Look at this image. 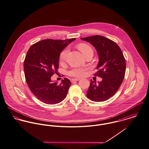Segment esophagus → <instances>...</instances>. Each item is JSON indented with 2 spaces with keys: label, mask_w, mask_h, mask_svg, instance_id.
<instances>
[{
  "label": "esophagus",
  "mask_w": 149,
  "mask_h": 149,
  "mask_svg": "<svg viewBox=\"0 0 149 149\" xmlns=\"http://www.w3.org/2000/svg\"><path fill=\"white\" fill-rule=\"evenodd\" d=\"M80 80V79H73L71 80V82H73L74 81H78Z\"/></svg>",
  "instance_id": "obj_1"
}]
</instances>
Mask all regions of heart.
I'll list each match as a JSON object with an SVG mask.
<instances>
[{
  "instance_id": "b5f03b06",
  "label": "heart",
  "mask_w": 149,
  "mask_h": 149,
  "mask_svg": "<svg viewBox=\"0 0 149 149\" xmlns=\"http://www.w3.org/2000/svg\"><path fill=\"white\" fill-rule=\"evenodd\" d=\"M78 48L81 51V53L84 56L85 54L89 53V52H93V50L91 48L90 46L88 45L81 43L78 45ZM68 49H64L60 54V61L61 62H63L65 60L67 55L68 54ZM86 69L85 68H75L72 69L69 72V74L71 76L75 77H81L86 74Z\"/></svg>"
}]
</instances>
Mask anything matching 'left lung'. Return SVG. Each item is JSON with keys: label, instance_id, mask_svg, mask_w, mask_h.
<instances>
[{"label": "left lung", "instance_id": "1", "mask_svg": "<svg viewBox=\"0 0 149 149\" xmlns=\"http://www.w3.org/2000/svg\"><path fill=\"white\" fill-rule=\"evenodd\" d=\"M95 47L98 56V71L95 76L102 79L101 82L91 80L86 96L92 101L101 102L115 95L123 80L126 61L122 51L113 41L102 36L81 38Z\"/></svg>", "mask_w": 149, "mask_h": 149}]
</instances>
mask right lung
Wrapping results in <instances>:
<instances>
[{"instance_id": "obj_1", "label": "right lung", "mask_w": 149, "mask_h": 149, "mask_svg": "<svg viewBox=\"0 0 149 149\" xmlns=\"http://www.w3.org/2000/svg\"><path fill=\"white\" fill-rule=\"evenodd\" d=\"M75 39H46L33 44L28 49L24 61L26 80L32 93L41 102L54 105L67 97L70 80L65 78L58 84L51 80V76L57 72L61 52Z\"/></svg>"}]
</instances>
